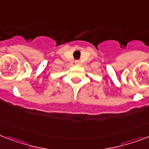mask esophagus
Returning a JSON list of instances; mask_svg holds the SVG:
<instances>
[{
    "instance_id": "1",
    "label": "esophagus",
    "mask_w": 149,
    "mask_h": 149,
    "mask_svg": "<svg viewBox=\"0 0 149 149\" xmlns=\"http://www.w3.org/2000/svg\"><path fill=\"white\" fill-rule=\"evenodd\" d=\"M74 63H75V65H79L80 61H78V60H76V61H74Z\"/></svg>"
}]
</instances>
